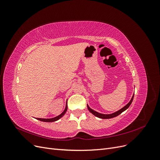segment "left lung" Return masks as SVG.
Returning <instances> with one entry per match:
<instances>
[{"mask_svg":"<svg viewBox=\"0 0 160 160\" xmlns=\"http://www.w3.org/2000/svg\"><path fill=\"white\" fill-rule=\"evenodd\" d=\"M133 97H134V94L133 95L132 99H131V100L129 101V102L126 105H125L123 108H122L121 109L118 110V111H116V112H114V113H111V114H103V113H100L97 112V111H94L93 109H92L91 108H90L89 107L88 105V110L90 111V112H91L92 114L94 115L95 116H96V117H98V118H101V119H110V118H113L116 117V116H118V115H120L121 113H122V112H123L124 111L126 110V109L129 107L130 105L132 104V101H133Z\"/></svg>","mask_w":160,"mask_h":160,"instance_id":"left-lung-1","label":"left lung"}]
</instances>
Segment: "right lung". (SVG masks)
Instances as JSON below:
<instances>
[{"label":"right lung","mask_w":160,"mask_h":160,"mask_svg":"<svg viewBox=\"0 0 160 160\" xmlns=\"http://www.w3.org/2000/svg\"><path fill=\"white\" fill-rule=\"evenodd\" d=\"M67 103L66 104V106H65V110L62 111V113H61L59 115L57 116V117L55 118H50V119H44V118H37L38 120L39 121H41V122H56V121L59 120L60 118H61L62 116H63L65 115V113L67 112Z\"/></svg>","instance_id":"add662e5"}]
</instances>
